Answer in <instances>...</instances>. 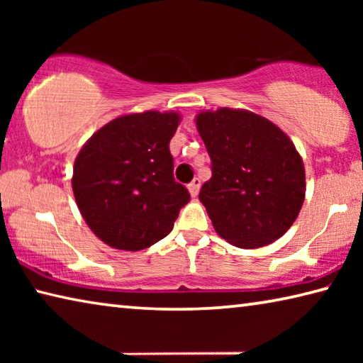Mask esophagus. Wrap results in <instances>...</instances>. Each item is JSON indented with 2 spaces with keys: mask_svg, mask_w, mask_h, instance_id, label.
I'll return each mask as SVG.
<instances>
[{
  "mask_svg": "<svg viewBox=\"0 0 363 363\" xmlns=\"http://www.w3.org/2000/svg\"><path fill=\"white\" fill-rule=\"evenodd\" d=\"M200 186H201L200 179H199V177H195V179L189 184V192H190V195H192V196H196V195H199Z\"/></svg>",
  "mask_w": 363,
  "mask_h": 363,
  "instance_id": "obj_1",
  "label": "esophagus"
}]
</instances>
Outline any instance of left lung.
<instances>
[{
    "label": "left lung",
    "instance_id": "1",
    "mask_svg": "<svg viewBox=\"0 0 363 363\" xmlns=\"http://www.w3.org/2000/svg\"><path fill=\"white\" fill-rule=\"evenodd\" d=\"M211 158L201 186L214 230L238 248H259L290 229L304 201V164L286 134L247 110L219 108L196 116Z\"/></svg>",
    "mask_w": 363,
    "mask_h": 363
}]
</instances>
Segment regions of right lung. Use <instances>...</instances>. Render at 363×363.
Returning a JSON list of instances; mask_svg holds the SVG:
<instances>
[{
	"mask_svg": "<svg viewBox=\"0 0 363 363\" xmlns=\"http://www.w3.org/2000/svg\"><path fill=\"white\" fill-rule=\"evenodd\" d=\"M179 115L144 112L107 123L83 145L73 167L79 213L116 250L152 247L173 230L190 194L174 179L169 140Z\"/></svg>",
	"mask_w": 363,
	"mask_h": 363,
	"instance_id": "right-lung-1",
	"label": "right lung"
}]
</instances>
